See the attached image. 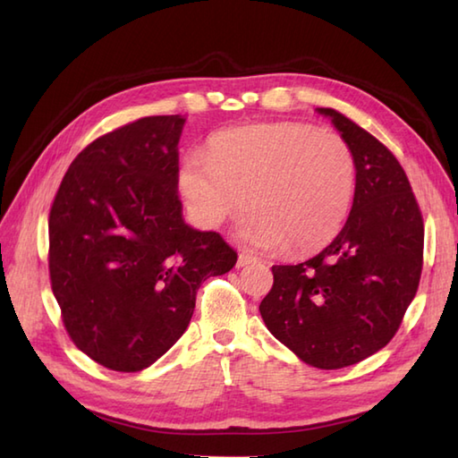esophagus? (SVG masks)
<instances>
[{
	"label": "esophagus",
	"instance_id": "34e87169",
	"mask_svg": "<svg viewBox=\"0 0 458 458\" xmlns=\"http://www.w3.org/2000/svg\"><path fill=\"white\" fill-rule=\"evenodd\" d=\"M258 258L248 254V251H242V254L238 256V267H244V266H250V264H256Z\"/></svg>",
	"mask_w": 458,
	"mask_h": 458
}]
</instances>
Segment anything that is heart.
<instances>
[{
    "label": "heart",
    "mask_w": 458,
    "mask_h": 458,
    "mask_svg": "<svg viewBox=\"0 0 458 458\" xmlns=\"http://www.w3.org/2000/svg\"><path fill=\"white\" fill-rule=\"evenodd\" d=\"M181 191L200 224L216 228L248 204L256 212L240 236L259 250L315 254L348 218L356 159L336 131L301 122H271L220 131L207 153H191L179 171Z\"/></svg>",
    "instance_id": "heart-1"
}]
</instances>
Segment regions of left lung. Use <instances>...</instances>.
<instances>
[{
  "label": "left lung",
  "instance_id": "left-lung-1",
  "mask_svg": "<svg viewBox=\"0 0 458 458\" xmlns=\"http://www.w3.org/2000/svg\"><path fill=\"white\" fill-rule=\"evenodd\" d=\"M356 159V191L340 234L297 266H274V287L259 305L269 333L303 362L336 369L384 348L420 287L423 216L395 155L333 108Z\"/></svg>",
  "mask_w": 458,
  "mask_h": 458
}]
</instances>
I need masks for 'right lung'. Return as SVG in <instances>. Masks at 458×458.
Returning <instances> with one entry per match:
<instances>
[{
  "label": "right lung",
  "instance_id": "add662e5",
  "mask_svg": "<svg viewBox=\"0 0 458 458\" xmlns=\"http://www.w3.org/2000/svg\"><path fill=\"white\" fill-rule=\"evenodd\" d=\"M181 115H148L76 155L48 212V277L76 348L115 372L151 366L187 330L202 281L236 266L182 220Z\"/></svg>",
  "mask_w": 458,
  "mask_h": 458
}]
</instances>
